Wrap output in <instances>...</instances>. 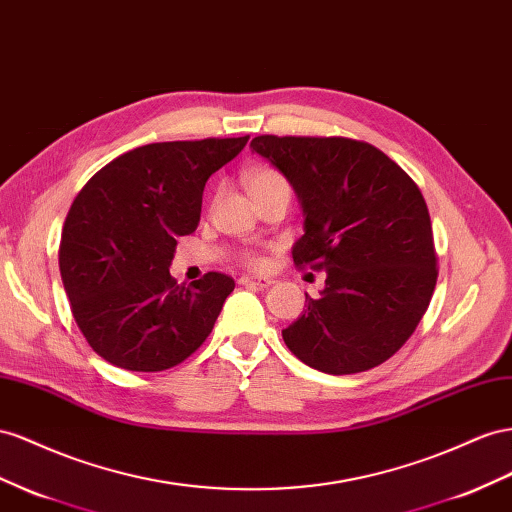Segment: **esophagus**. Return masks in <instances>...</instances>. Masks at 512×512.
I'll return each mask as SVG.
<instances>
[{"label":"esophagus","mask_w":512,"mask_h":512,"mask_svg":"<svg viewBox=\"0 0 512 512\" xmlns=\"http://www.w3.org/2000/svg\"><path fill=\"white\" fill-rule=\"evenodd\" d=\"M239 282L243 286H258V288H267L273 284L271 278H256V275H241Z\"/></svg>","instance_id":"obj_1"}]
</instances>
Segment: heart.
Listing matches in <instances>:
<instances>
[{
  "instance_id": "b5f03b06",
  "label": "heart",
  "mask_w": 512,
  "mask_h": 512,
  "mask_svg": "<svg viewBox=\"0 0 512 512\" xmlns=\"http://www.w3.org/2000/svg\"><path fill=\"white\" fill-rule=\"evenodd\" d=\"M245 185H247V191H250V196H254V193L286 185V181H284V176L278 170H273V168H254V170H250V172L245 174ZM243 262H247V265H252V267H260L262 265V258L258 254L250 252V254L243 256Z\"/></svg>"
}]
</instances>
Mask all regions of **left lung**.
Returning a JSON list of instances; mask_svg holds the SVG:
<instances>
[{"mask_svg":"<svg viewBox=\"0 0 512 512\" xmlns=\"http://www.w3.org/2000/svg\"><path fill=\"white\" fill-rule=\"evenodd\" d=\"M303 209L299 269L327 271L319 299L282 329L286 347L327 375L383 364L416 331L437 284L431 215L409 174L349 137L258 135Z\"/></svg>","mask_w":512,"mask_h":512,"instance_id":"1","label":"left lung"}]
</instances>
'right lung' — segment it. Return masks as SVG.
<instances>
[{
	"instance_id": "1",
	"label": "right lung",
	"mask_w": 512,
	"mask_h": 512,
	"mask_svg": "<svg viewBox=\"0 0 512 512\" xmlns=\"http://www.w3.org/2000/svg\"><path fill=\"white\" fill-rule=\"evenodd\" d=\"M250 137L159 142L109 161L77 193L60 241V273L81 334L105 362L159 372L209 338L234 290L211 271L189 286L170 265L198 228L202 191Z\"/></svg>"
}]
</instances>
